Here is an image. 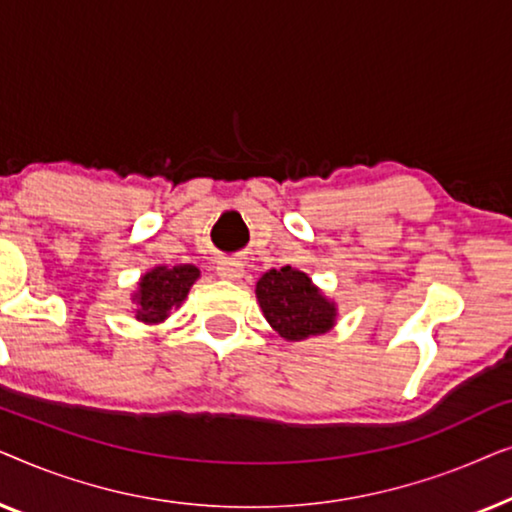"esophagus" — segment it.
Segmentation results:
<instances>
[{
	"mask_svg": "<svg viewBox=\"0 0 512 512\" xmlns=\"http://www.w3.org/2000/svg\"><path fill=\"white\" fill-rule=\"evenodd\" d=\"M216 272H219L221 279H230V282H235V279H240L244 275V268L242 263L237 261H221L219 265H216Z\"/></svg>",
	"mask_w": 512,
	"mask_h": 512,
	"instance_id": "1",
	"label": "esophagus"
}]
</instances>
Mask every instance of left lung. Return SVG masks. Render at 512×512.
<instances>
[{"instance_id": "8db88e82", "label": "left lung", "mask_w": 512, "mask_h": 512, "mask_svg": "<svg viewBox=\"0 0 512 512\" xmlns=\"http://www.w3.org/2000/svg\"><path fill=\"white\" fill-rule=\"evenodd\" d=\"M256 298L268 324L286 340H305L333 326L335 305L321 296L305 272L286 265L258 279Z\"/></svg>"}]
</instances>
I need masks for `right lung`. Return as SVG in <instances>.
Returning a JSON list of instances; mask_svg holds the SVG:
<instances>
[{
	"mask_svg": "<svg viewBox=\"0 0 512 512\" xmlns=\"http://www.w3.org/2000/svg\"><path fill=\"white\" fill-rule=\"evenodd\" d=\"M198 275L200 270L195 265H174V268L160 265V268L146 272L135 293L137 319L146 324L163 321L172 312V307H177L186 298Z\"/></svg>",
	"mask_w": 512,
	"mask_h": 512,
	"instance_id": "1",
	"label": "right lung"
}]
</instances>
